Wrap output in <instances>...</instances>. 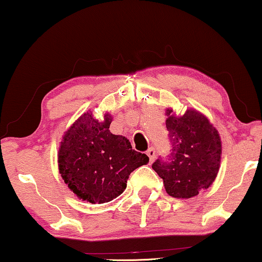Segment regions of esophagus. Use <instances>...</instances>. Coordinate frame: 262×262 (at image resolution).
I'll return each mask as SVG.
<instances>
[{"label":"esophagus","mask_w":262,"mask_h":262,"mask_svg":"<svg viewBox=\"0 0 262 262\" xmlns=\"http://www.w3.org/2000/svg\"><path fill=\"white\" fill-rule=\"evenodd\" d=\"M146 155L149 156V160H150V162H154V161H155V157H156V151H155V149L154 148H150L148 151H146Z\"/></svg>","instance_id":"34e87169"}]
</instances>
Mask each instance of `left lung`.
Here are the masks:
<instances>
[{"mask_svg": "<svg viewBox=\"0 0 262 262\" xmlns=\"http://www.w3.org/2000/svg\"><path fill=\"white\" fill-rule=\"evenodd\" d=\"M166 126L171 145L168 161L157 159L152 169L163 180L166 192L173 198L188 199L209 188L221 164L222 142L210 120L189 108L182 116L166 110Z\"/></svg>", "mask_w": 262, "mask_h": 262, "instance_id": "1", "label": "left lung"}]
</instances>
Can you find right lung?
Returning <instances> with one entry per match:
<instances>
[{
  "label": "right lung",
  "mask_w": 262,
  "mask_h": 262,
  "mask_svg": "<svg viewBox=\"0 0 262 262\" xmlns=\"http://www.w3.org/2000/svg\"><path fill=\"white\" fill-rule=\"evenodd\" d=\"M112 116L95 119L82 114L63 136L58 151L60 177L78 198L92 204L108 203L126 188L136 168L149 162L135 151L127 138L110 131Z\"/></svg>",
  "instance_id": "1"
}]
</instances>
